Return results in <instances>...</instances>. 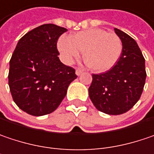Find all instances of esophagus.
Wrapping results in <instances>:
<instances>
[{"instance_id": "34e87169", "label": "esophagus", "mask_w": 154, "mask_h": 154, "mask_svg": "<svg viewBox=\"0 0 154 154\" xmlns=\"http://www.w3.org/2000/svg\"><path fill=\"white\" fill-rule=\"evenodd\" d=\"M83 72H84V70L81 69H76V75H77V76H80Z\"/></svg>"}]
</instances>
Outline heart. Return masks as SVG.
Returning a JSON list of instances; mask_svg holds the SVG:
<instances>
[{"mask_svg": "<svg viewBox=\"0 0 154 154\" xmlns=\"http://www.w3.org/2000/svg\"><path fill=\"white\" fill-rule=\"evenodd\" d=\"M57 48L66 63H71L80 57V51H84V59L88 67L96 72H104L119 61L122 53V42L114 33L90 29L69 37H61Z\"/></svg>", "mask_w": 154, "mask_h": 154, "instance_id": "heart-1", "label": "heart"}]
</instances>
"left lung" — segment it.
Instances as JSON below:
<instances>
[{
  "label": "left lung",
  "mask_w": 154,
  "mask_h": 154,
  "mask_svg": "<svg viewBox=\"0 0 154 154\" xmlns=\"http://www.w3.org/2000/svg\"><path fill=\"white\" fill-rule=\"evenodd\" d=\"M114 31L122 42L121 56L110 70L92 75L89 96L98 111L120 115L139 101L146 72L145 58L136 41L119 29L114 28Z\"/></svg>",
  "instance_id": "left-lung-1"
}]
</instances>
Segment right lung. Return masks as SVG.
<instances>
[{
	"mask_svg": "<svg viewBox=\"0 0 154 154\" xmlns=\"http://www.w3.org/2000/svg\"><path fill=\"white\" fill-rule=\"evenodd\" d=\"M66 29L43 24L18 41L9 61L8 85L14 103L33 116L53 112L77 78L58 57L57 42Z\"/></svg>",
	"mask_w": 154,
	"mask_h": 154,
	"instance_id": "right-lung-1",
	"label": "right lung"
}]
</instances>
